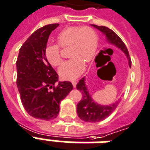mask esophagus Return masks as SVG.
<instances>
[{"label":"esophagus","instance_id":"esophagus-1","mask_svg":"<svg viewBox=\"0 0 150 150\" xmlns=\"http://www.w3.org/2000/svg\"><path fill=\"white\" fill-rule=\"evenodd\" d=\"M71 83H72L73 86H74V87H75V86H76V84H77V82H76L75 80H73L72 82H71Z\"/></svg>","mask_w":150,"mask_h":150}]
</instances>
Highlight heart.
I'll return each mask as SVG.
<instances>
[{
  "label": "heart",
  "instance_id": "b5f03b06",
  "mask_svg": "<svg viewBox=\"0 0 150 150\" xmlns=\"http://www.w3.org/2000/svg\"><path fill=\"white\" fill-rule=\"evenodd\" d=\"M58 43L50 44L45 49V56L50 64L58 67L62 63L61 47L71 46V59L64 62L59 69L60 77L71 80L79 76L85 69V63L90 62L95 56L98 36L90 27H68L57 34Z\"/></svg>",
  "mask_w": 150,
  "mask_h": 150
}]
</instances>
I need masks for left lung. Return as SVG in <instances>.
I'll use <instances>...</instances> for the list:
<instances>
[{
    "instance_id": "left-lung-1",
    "label": "left lung",
    "mask_w": 150,
    "mask_h": 150,
    "mask_svg": "<svg viewBox=\"0 0 150 150\" xmlns=\"http://www.w3.org/2000/svg\"><path fill=\"white\" fill-rule=\"evenodd\" d=\"M92 26L103 32L106 35L108 42L112 44L115 45L116 46L120 48L122 51L124 52V53L127 55V57L128 58L129 66L131 67V57L129 56L128 50L120 38L112 30L109 29L107 27L98 26L95 24H92ZM76 88L78 90H79L83 95L82 99L80 100V101L77 105V114L79 117L85 122L96 123V122L104 120L105 119L110 116L118 105V101L108 106L99 105L98 104L93 102V100H92V98L89 94L87 88L85 85L84 78L81 79L79 81V83L76 85Z\"/></svg>"
}]
</instances>
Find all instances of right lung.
Here are the masks:
<instances>
[{
  "label": "right lung",
  "instance_id": "1",
  "mask_svg": "<svg viewBox=\"0 0 150 150\" xmlns=\"http://www.w3.org/2000/svg\"><path fill=\"white\" fill-rule=\"evenodd\" d=\"M58 23L45 25L22 45L17 58L16 84L22 104L34 118L50 120L60 111V102L73 89L71 82L55 86L58 75L45 56L48 38Z\"/></svg>",
  "mask_w": 150,
  "mask_h": 150
}]
</instances>
